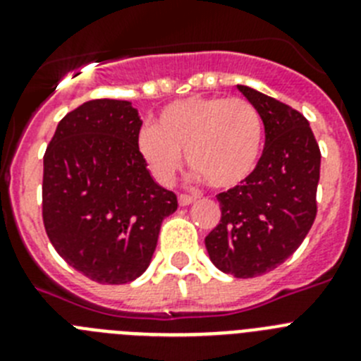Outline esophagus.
Segmentation results:
<instances>
[{
  "instance_id": "34e87169",
  "label": "esophagus",
  "mask_w": 361,
  "mask_h": 361,
  "mask_svg": "<svg viewBox=\"0 0 361 361\" xmlns=\"http://www.w3.org/2000/svg\"><path fill=\"white\" fill-rule=\"evenodd\" d=\"M195 199H197L195 195H186V193H180V195H178V204H180V206H190L191 202H195Z\"/></svg>"
}]
</instances>
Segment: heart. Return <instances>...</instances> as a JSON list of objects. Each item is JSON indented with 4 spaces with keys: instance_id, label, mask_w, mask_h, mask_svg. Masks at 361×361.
Segmentation results:
<instances>
[{
    "instance_id": "heart-1",
    "label": "heart",
    "mask_w": 361,
    "mask_h": 361,
    "mask_svg": "<svg viewBox=\"0 0 361 361\" xmlns=\"http://www.w3.org/2000/svg\"><path fill=\"white\" fill-rule=\"evenodd\" d=\"M264 148V123L250 101L193 95L166 104L155 126L137 135V149L159 183L170 184L188 164L213 188L229 190L257 170Z\"/></svg>"
}]
</instances>
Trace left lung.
Returning <instances> with one entry per match:
<instances>
[{"instance_id":"obj_1","label":"left lung","mask_w":361,"mask_h":361,"mask_svg":"<svg viewBox=\"0 0 361 361\" xmlns=\"http://www.w3.org/2000/svg\"><path fill=\"white\" fill-rule=\"evenodd\" d=\"M237 88L260 111L266 146L253 175L216 195L222 216L204 242L220 271L253 279L286 262L311 229L322 155L300 111L250 86Z\"/></svg>"}]
</instances>
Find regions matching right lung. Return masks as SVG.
Wrapping results in <instances>:
<instances>
[{
    "instance_id": "obj_1",
    "label": "right lung",
    "mask_w": 361,
    "mask_h": 361,
    "mask_svg": "<svg viewBox=\"0 0 361 361\" xmlns=\"http://www.w3.org/2000/svg\"><path fill=\"white\" fill-rule=\"evenodd\" d=\"M142 121L130 101L94 99L68 111L43 157V222L66 262L99 283L141 276L177 195L137 149Z\"/></svg>"
}]
</instances>
